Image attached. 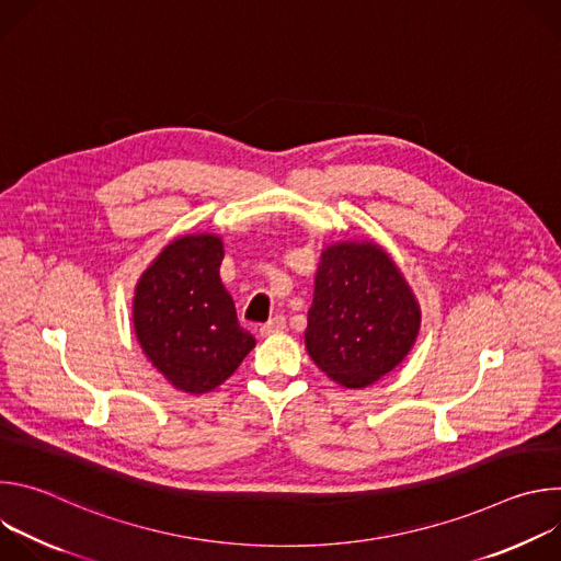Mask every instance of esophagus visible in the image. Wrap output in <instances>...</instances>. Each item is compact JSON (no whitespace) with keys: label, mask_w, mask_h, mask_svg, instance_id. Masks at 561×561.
Instances as JSON below:
<instances>
[{"label":"esophagus","mask_w":561,"mask_h":561,"mask_svg":"<svg viewBox=\"0 0 561 561\" xmlns=\"http://www.w3.org/2000/svg\"><path fill=\"white\" fill-rule=\"evenodd\" d=\"M284 329H286V317H284V314H275V317H271L268 322L260 329V333L266 337V335L279 333V331H284Z\"/></svg>","instance_id":"esophagus-1"}]
</instances>
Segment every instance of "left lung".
I'll return each instance as SVG.
<instances>
[{
	"instance_id": "1",
	"label": "left lung",
	"mask_w": 561,
	"mask_h": 561,
	"mask_svg": "<svg viewBox=\"0 0 561 561\" xmlns=\"http://www.w3.org/2000/svg\"><path fill=\"white\" fill-rule=\"evenodd\" d=\"M420 306L392 260L373 242H342L322 253L306 348L312 362L346 388L390 373L413 348Z\"/></svg>"
}]
</instances>
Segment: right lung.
I'll return each instance as SVG.
<instances>
[{
	"label": "right lung",
	"mask_w": 561,
	"mask_h": 561,
	"mask_svg": "<svg viewBox=\"0 0 561 561\" xmlns=\"http://www.w3.org/2000/svg\"><path fill=\"white\" fill-rule=\"evenodd\" d=\"M221 260L219 237H180L141 275L133 301L146 357L175 388L195 394L217 388L255 346L219 279Z\"/></svg>",
	"instance_id": "1"
}]
</instances>
